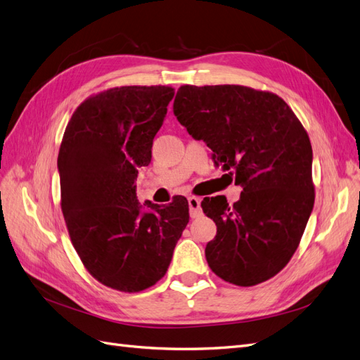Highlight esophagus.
Returning <instances> with one entry per match:
<instances>
[{
    "label": "esophagus",
    "instance_id": "esophagus-1",
    "mask_svg": "<svg viewBox=\"0 0 360 360\" xmlns=\"http://www.w3.org/2000/svg\"><path fill=\"white\" fill-rule=\"evenodd\" d=\"M188 204H189V213H191V217H200L202 214V210H201V200L197 198V197H189L188 198Z\"/></svg>",
    "mask_w": 360,
    "mask_h": 360
}]
</instances>
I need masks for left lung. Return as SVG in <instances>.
Instances as JSON below:
<instances>
[{
    "label": "left lung",
    "mask_w": 360,
    "mask_h": 360,
    "mask_svg": "<svg viewBox=\"0 0 360 360\" xmlns=\"http://www.w3.org/2000/svg\"><path fill=\"white\" fill-rule=\"evenodd\" d=\"M174 115L243 189L233 207L224 197L201 202L217 226L205 246L210 269L240 287L275 276L296 252L314 207L307 130L279 96L243 85H183Z\"/></svg>",
    "instance_id": "obj_1"
}]
</instances>
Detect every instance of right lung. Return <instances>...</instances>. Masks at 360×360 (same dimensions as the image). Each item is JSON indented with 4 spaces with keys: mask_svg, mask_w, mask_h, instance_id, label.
Here are the masks:
<instances>
[{
    "mask_svg": "<svg viewBox=\"0 0 360 360\" xmlns=\"http://www.w3.org/2000/svg\"><path fill=\"white\" fill-rule=\"evenodd\" d=\"M172 97L165 85L106 90L78 106L63 136L61 210L70 240L85 269L118 291L155 285L189 222L184 197L148 210L136 200L138 168L151 160Z\"/></svg>",
    "mask_w": 360,
    "mask_h": 360,
    "instance_id": "obj_1",
    "label": "right lung"
}]
</instances>
